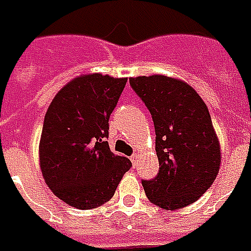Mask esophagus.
I'll return each mask as SVG.
<instances>
[{
	"mask_svg": "<svg viewBox=\"0 0 251 251\" xmlns=\"http://www.w3.org/2000/svg\"><path fill=\"white\" fill-rule=\"evenodd\" d=\"M131 162H132V165H136V162H138V154H134L131 157Z\"/></svg>",
	"mask_w": 251,
	"mask_h": 251,
	"instance_id": "1",
	"label": "esophagus"
}]
</instances>
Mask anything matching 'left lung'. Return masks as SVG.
<instances>
[{
    "label": "left lung",
    "mask_w": 251,
    "mask_h": 251,
    "mask_svg": "<svg viewBox=\"0 0 251 251\" xmlns=\"http://www.w3.org/2000/svg\"><path fill=\"white\" fill-rule=\"evenodd\" d=\"M150 111L155 128L159 173L142 184L146 196L163 209L199 200L216 178L220 145L205 102L191 85L161 74L129 78Z\"/></svg>",
    "instance_id": "left-lung-1"
}]
</instances>
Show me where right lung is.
I'll use <instances>...</instances> for the list:
<instances>
[{
  "label": "right lung",
  "mask_w": 251,
  "mask_h": 251,
  "mask_svg": "<svg viewBox=\"0 0 251 251\" xmlns=\"http://www.w3.org/2000/svg\"><path fill=\"white\" fill-rule=\"evenodd\" d=\"M127 78L99 73L74 78L60 89L44 116L39 161L44 181L55 196L78 209L109 201L128 158L109 150V116Z\"/></svg>",
  "instance_id": "obj_1"
}]
</instances>
